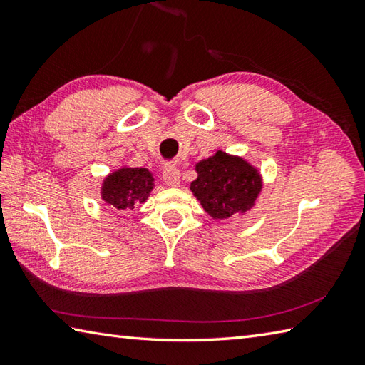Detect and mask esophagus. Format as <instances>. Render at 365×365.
I'll list each match as a JSON object with an SVG mask.
<instances>
[{
	"label": "esophagus",
	"mask_w": 365,
	"mask_h": 365,
	"mask_svg": "<svg viewBox=\"0 0 365 365\" xmlns=\"http://www.w3.org/2000/svg\"><path fill=\"white\" fill-rule=\"evenodd\" d=\"M163 178L165 182L169 185V187H177L180 183V170L175 165H166L165 169H163Z\"/></svg>",
	"instance_id": "1"
}]
</instances>
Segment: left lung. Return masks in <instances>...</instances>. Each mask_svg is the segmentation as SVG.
I'll use <instances>...</instances> for the list:
<instances>
[{"label": "left lung", "mask_w": 365, "mask_h": 365, "mask_svg": "<svg viewBox=\"0 0 365 365\" xmlns=\"http://www.w3.org/2000/svg\"><path fill=\"white\" fill-rule=\"evenodd\" d=\"M197 178L191 191L213 218L224 220L251 208L262 190L260 175L246 161L224 152L196 166Z\"/></svg>", "instance_id": "8db88e82"}]
</instances>
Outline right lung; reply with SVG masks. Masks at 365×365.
<instances>
[{
    "instance_id": "1",
    "label": "right lung",
    "mask_w": 365,
    "mask_h": 365,
    "mask_svg": "<svg viewBox=\"0 0 365 365\" xmlns=\"http://www.w3.org/2000/svg\"><path fill=\"white\" fill-rule=\"evenodd\" d=\"M152 175L147 169L123 168L106 178L102 190L105 202L114 210L125 212L144 202L152 191Z\"/></svg>"
}]
</instances>
